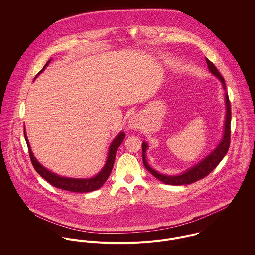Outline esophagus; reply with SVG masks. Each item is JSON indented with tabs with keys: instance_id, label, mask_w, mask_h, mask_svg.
<instances>
[{
	"instance_id": "obj_1",
	"label": "esophagus",
	"mask_w": 255,
	"mask_h": 255,
	"mask_svg": "<svg viewBox=\"0 0 255 255\" xmlns=\"http://www.w3.org/2000/svg\"><path fill=\"white\" fill-rule=\"evenodd\" d=\"M142 126V120L139 115H134L128 121V127L130 129H138Z\"/></svg>"
}]
</instances>
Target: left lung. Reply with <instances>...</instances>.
<instances>
[{
    "mask_svg": "<svg viewBox=\"0 0 255 255\" xmlns=\"http://www.w3.org/2000/svg\"><path fill=\"white\" fill-rule=\"evenodd\" d=\"M206 63L208 66V70L211 73H213L215 76H217L219 80L222 82V85L224 89H226V83L225 79L222 76V74L219 73L218 70L214 66L212 62H210L208 59H206ZM226 119H225V128H224V135L216 147L214 151H212L205 159H203L201 162H199L194 167L190 168L186 172H184L182 175L179 176H167V175H161L157 171L153 170L148 163L146 162L145 152L147 149V143L143 141L142 143V159L143 164L145 166L147 171H149L155 178H157L159 181H161L166 184H172V185H182V184H189L192 182H197L206 176H208L217 166L219 163L222 161V159L227 154L229 147H230V140H231V118H232V112H231V103L229 100L228 93H226Z\"/></svg>",
    "mask_w": 255,
    "mask_h": 255,
    "instance_id": "8db88e82",
    "label": "left lung"
}]
</instances>
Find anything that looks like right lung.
<instances>
[{"label": "right lung", "instance_id": "1", "mask_svg": "<svg viewBox=\"0 0 255 255\" xmlns=\"http://www.w3.org/2000/svg\"><path fill=\"white\" fill-rule=\"evenodd\" d=\"M50 61L51 60L48 61V63L44 66V68L42 69V71L40 73H42L45 70V68L48 66ZM24 137H25V140H26V143H27V147H28L31 163H32L35 171L43 179H45L47 182L51 183L53 186H55L57 188H60V189H63V190H68V191H73V192H89V191H93V190H96V189L100 188L105 183V182L108 180L110 174L112 172V169H113V166H114V163H115V157H116L117 149H118L119 146L122 144V142L125 138V133L120 132L117 135V137L113 140L112 144L110 145L108 158H107L105 166L103 167V169L100 171V173L97 176H95L91 179L65 178V177H60V176L48 171L40 163H38L36 158L33 156V153L31 151L30 145H29L25 130H24Z\"/></svg>", "mask_w": 255, "mask_h": 255}]
</instances>
